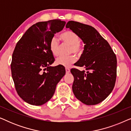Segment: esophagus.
Listing matches in <instances>:
<instances>
[{
  "mask_svg": "<svg viewBox=\"0 0 131 131\" xmlns=\"http://www.w3.org/2000/svg\"><path fill=\"white\" fill-rule=\"evenodd\" d=\"M66 73H69L70 72V69H69V68H66Z\"/></svg>",
  "mask_w": 131,
  "mask_h": 131,
  "instance_id": "obj_1",
  "label": "esophagus"
}]
</instances>
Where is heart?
<instances>
[{
  "mask_svg": "<svg viewBox=\"0 0 131 131\" xmlns=\"http://www.w3.org/2000/svg\"><path fill=\"white\" fill-rule=\"evenodd\" d=\"M60 39L64 44L70 46V52L79 53L81 52L80 38L78 34L73 31L67 30L60 35ZM50 51L54 56H58L60 53V45L58 39L53 37L51 39L49 44ZM76 61V57L74 55L69 57H60L57 59L56 64L62 67L69 68Z\"/></svg>",
  "mask_w": 131,
  "mask_h": 131,
  "instance_id": "b5f03b06",
  "label": "heart"
}]
</instances>
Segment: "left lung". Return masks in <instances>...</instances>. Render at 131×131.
Instances as JSON below:
<instances>
[{"instance_id":"8db88e82","label":"left lung","mask_w":131,"mask_h":131,"mask_svg":"<svg viewBox=\"0 0 131 131\" xmlns=\"http://www.w3.org/2000/svg\"><path fill=\"white\" fill-rule=\"evenodd\" d=\"M78 34L85 44L76 66L86 71L71 69L74 76L72 89L74 95L86 105L104 101L113 89L117 75V58L106 40L91 26L70 21L66 26Z\"/></svg>"}]
</instances>
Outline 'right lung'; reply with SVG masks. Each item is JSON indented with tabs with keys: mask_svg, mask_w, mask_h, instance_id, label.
Instances as JSON below:
<instances>
[{
	"mask_svg": "<svg viewBox=\"0 0 131 131\" xmlns=\"http://www.w3.org/2000/svg\"><path fill=\"white\" fill-rule=\"evenodd\" d=\"M66 22L52 19L30 27L16 45L10 64L18 95L30 104L41 105L54 94L57 83L66 74L64 67H51L55 58L49 44Z\"/></svg>",
	"mask_w": 131,
	"mask_h": 131,
	"instance_id": "right-lung-1",
	"label": "right lung"
}]
</instances>
